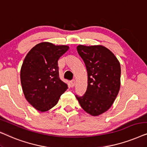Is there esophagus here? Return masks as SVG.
<instances>
[{"instance_id": "34e87169", "label": "esophagus", "mask_w": 147, "mask_h": 147, "mask_svg": "<svg viewBox=\"0 0 147 147\" xmlns=\"http://www.w3.org/2000/svg\"><path fill=\"white\" fill-rule=\"evenodd\" d=\"M75 83H76V81H75V79L72 80V81H71V85H72V87H74V86L75 85Z\"/></svg>"}]
</instances>
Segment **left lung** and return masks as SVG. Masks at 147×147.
Here are the masks:
<instances>
[{
  "label": "left lung",
  "instance_id": "1",
  "mask_svg": "<svg viewBox=\"0 0 147 147\" xmlns=\"http://www.w3.org/2000/svg\"><path fill=\"white\" fill-rule=\"evenodd\" d=\"M77 49L87 68L88 85L83 96H75L86 112L99 116L110 108L120 91V64L109 49L101 45H79Z\"/></svg>",
  "mask_w": 147,
  "mask_h": 147
}]
</instances>
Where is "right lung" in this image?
Here are the masks:
<instances>
[{
    "instance_id": "obj_1",
    "label": "right lung",
    "mask_w": 147,
    "mask_h": 147,
    "mask_svg": "<svg viewBox=\"0 0 147 147\" xmlns=\"http://www.w3.org/2000/svg\"><path fill=\"white\" fill-rule=\"evenodd\" d=\"M68 46L42 42L25 56L21 68V83L27 101L37 110L46 111L57 104L68 89L59 77L58 60Z\"/></svg>"
}]
</instances>
